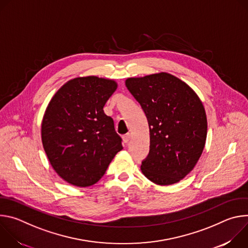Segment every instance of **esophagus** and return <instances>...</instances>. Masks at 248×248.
<instances>
[{"label": "esophagus", "mask_w": 248, "mask_h": 248, "mask_svg": "<svg viewBox=\"0 0 248 248\" xmlns=\"http://www.w3.org/2000/svg\"><path fill=\"white\" fill-rule=\"evenodd\" d=\"M130 138H131V134H130V133H126V134H124V135L123 136L124 142V143H127L128 141L130 140Z\"/></svg>", "instance_id": "esophagus-1"}]
</instances>
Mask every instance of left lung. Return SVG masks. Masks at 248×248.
Masks as SVG:
<instances>
[{
    "label": "left lung",
    "mask_w": 248,
    "mask_h": 248,
    "mask_svg": "<svg viewBox=\"0 0 248 248\" xmlns=\"http://www.w3.org/2000/svg\"><path fill=\"white\" fill-rule=\"evenodd\" d=\"M145 113L149 154L141 164L146 178L159 186L179 183L198 162L207 136V118L196 93L167 73L125 80Z\"/></svg>",
    "instance_id": "obj_1"
}]
</instances>
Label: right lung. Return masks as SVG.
Returning a JSON list of instances; mask_svg holds the SVG:
<instances>
[{"label": "right lung", "mask_w": 248, "mask_h": 248, "mask_svg": "<svg viewBox=\"0 0 248 248\" xmlns=\"http://www.w3.org/2000/svg\"><path fill=\"white\" fill-rule=\"evenodd\" d=\"M117 82L97 77L67 81L54 95L42 121V143L56 172L80 187L96 184L123 149L104 106Z\"/></svg>", "instance_id": "1"}]
</instances>
